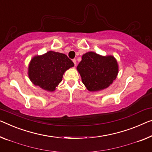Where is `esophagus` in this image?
<instances>
[{"label":"esophagus","instance_id":"obj_1","mask_svg":"<svg viewBox=\"0 0 152 152\" xmlns=\"http://www.w3.org/2000/svg\"><path fill=\"white\" fill-rule=\"evenodd\" d=\"M72 61H73V63H74V65H76V59H73L72 60Z\"/></svg>","mask_w":152,"mask_h":152}]
</instances>
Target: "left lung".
<instances>
[{
  "label": "left lung",
  "mask_w": 152,
  "mask_h": 152,
  "mask_svg": "<svg viewBox=\"0 0 152 152\" xmlns=\"http://www.w3.org/2000/svg\"><path fill=\"white\" fill-rule=\"evenodd\" d=\"M77 69L90 91L107 88L118 74V65L113 56H102L93 52L84 54Z\"/></svg>",
  "instance_id": "obj_1"
}]
</instances>
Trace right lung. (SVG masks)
I'll return each instance as SVG.
<instances>
[{
	"instance_id": "right-lung-1",
	"label": "right lung",
	"mask_w": 152,
	"mask_h": 152,
	"mask_svg": "<svg viewBox=\"0 0 152 152\" xmlns=\"http://www.w3.org/2000/svg\"><path fill=\"white\" fill-rule=\"evenodd\" d=\"M74 65L72 61L65 54L49 51L31 60L28 76L35 85L53 91L61 82L64 72Z\"/></svg>"
}]
</instances>
